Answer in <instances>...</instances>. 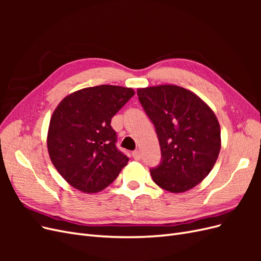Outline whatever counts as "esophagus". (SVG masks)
<instances>
[{
	"instance_id": "34e87169",
	"label": "esophagus",
	"mask_w": 261,
	"mask_h": 261,
	"mask_svg": "<svg viewBox=\"0 0 261 261\" xmlns=\"http://www.w3.org/2000/svg\"><path fill=\"white\" fill-rule=\"evenodd\" d=\"M133 156H134V159H135V160H140L141 159V153H140L139 150H135V151L133 152Z\"/></svg>"
}]
</instances>
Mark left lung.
Wrapping results in <instances>:
<instances>
[{
    "label": "left lung",
    "mask_w": 261,
    "mask_h": 261,
    "mask_svg": "<svg viewBox=\"0 0 261 261\" xmlns=\"http://www.w3.org/2000/svg\"><path fill=\"white\" fill-rule=\"evenodd\" d=\"M138 99L155 126L162 161L150 171L154 183L184 193L208 176L221 149V129L212 109L197 94L176 85L137 89Z\"/></svg>",
    "instance_id": "8db88e82"
}]
</instances>
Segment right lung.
<instances>
[{"label":"right lung","mask_w":261,"mask_h":261,"mask_svg":"<svg viewBox=\"0 0 261 261\" xmlns=\"http://www.w3.org/2000/svg\"><path fill=\"white\" fill-rule=\"evenodd\" d=\"M135 91L113 85L69 93L55 108L46 136L50 159L67 183L83 193L108 187L128 162L115 147L112 117Z\"/></svg>","instance_id":"right-lung-1"}]
</instances>
